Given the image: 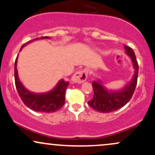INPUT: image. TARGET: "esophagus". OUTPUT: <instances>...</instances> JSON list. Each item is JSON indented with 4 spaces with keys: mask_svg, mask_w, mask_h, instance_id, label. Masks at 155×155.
I'll use <instances>...</instances> for the list:
<instances>
[{
    "mask_svg": "<svg viewBox=\"0 0 155 155\" xmlns=\"http://www.w3.org/2000/svg\"><path fill=\"white\" fill-rule=\"evenodd\" d=\"M87 79V71L81 70L76 72L71 78V81L74 83H83Z\"/></svg>",
    "mask_w": 155,
    "mask_h": 155,
    "instance_id": "obj_1",
    "label": "esophagus"
}]
</instances>
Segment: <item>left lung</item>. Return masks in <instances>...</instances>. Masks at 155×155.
Returning a JSON list of instances; mask_svg holds the SVG:
<instances>
[{
	"instance_id": "1",
	"label": "left lung",
	"mask_w": 155,
	"mask_h": 155,
	"mask_svg": "<svg viewBox=\"0 0 155 155\" xmlns=\"http://www.w3.org/2000/svg\"><path fill=\"white\" fill-rule=\"evenodd\" d=\"M126 54L131 58L133 68L135 69L134 75L130 82L120 90H108L103 84L101 80L92 81L94 96L88 102L89 106L95 111L103 113H109L120 109L125 106L134 93L137 84L138 74V64L136 54L130 47L124 46Z\"/></svg>"
}]
</instances>
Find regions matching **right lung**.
Here are the masks:
<instances>
[{"label": "right lung", "mask_w": 155, "mask_h": 155, "mask_svg": "<svg viewBox=\"0 0 155 155\" xmlns=\"http://www.w3.org/2000/svg\"><path fill=\"white\" fill-rule=\"evenodd\" d=\"M41 38H49V37L44 36L41 37ZM37 39H38V38H36L34 40H37ZM34 40L30 41L28 43L22 45L20 51L26 44ZM17 57L15 63V85L19 97L25 105L33 111L46 112V113H52L63 107L65 104V90L68 86L69 81L60 79L52 90L47 92H43V93H35V92L29 91L28 89L23 86L19 79L17 68Z\"/></svg>", "instance_id": "1"}]
</instances>
